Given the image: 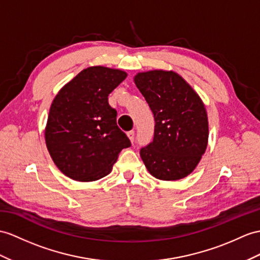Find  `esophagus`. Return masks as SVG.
I'll return each instance as SVG.
<instances>
[{
    "label": "esophagus",
    "mask_w": 260,
    "mask_h": 260,
    "mask_svg": "<svg viewBox=\"0 0 260 260\" xmlns=\"http://www.w3.org/2000/svg\"><path fill=\"white\" fill-rule=\"evenodd\" d=\"M126 135H128V137H129V139H130V141H131V142H134V141H135V131H134V130L129 131L128 134H126Z\"/></svg>",
    "instance_id": "34e87169"
}]
</instances>
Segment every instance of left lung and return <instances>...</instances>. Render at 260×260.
<instances>
[{
  "label": "left lung",
  "mask_w": 260,
  "mask_h": 260,
  "mask_svg": "<svg viewBox=\"0 0 260 260\" xmlns=\"http://www.w3.org/2000/svg\"><path fill=\"white\" fill-rule=\"evenodd\" d=\"M154 117V136L140 155L149 172L163 181L185 178L207 147L208 121L204 104L174 72L151 71L135 77Z\"/></svg>",
  "instance_id": "1"
}]
</instances>
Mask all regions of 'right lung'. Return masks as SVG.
Here are the masks:
<instances>
[{"label": "right lung", "instance_id": "obj_1", "mask_svg": "<svg viewBox=\"0 0 260 260\" xmlns=\"http://www.w3.org/2000/svg\"><path fill=\"white\" fill-rule=\"evenodd\" d=\"M119 69L89 67L61 88L49 109L45 141L62 173L91 182L108 175L120 151L131 147L117 125L109 93L125 79Z\"/></svg>", "mask_w": 260, "mask_h": 260}]
</instances>
